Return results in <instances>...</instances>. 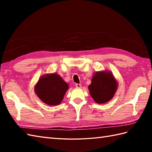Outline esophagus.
Listing matches in <instances>:
<instances>
[{"mask_svg":"<svg viewBox=\"0 0 152 152\" xmlns=\"http://www.w3.org/2000/svg\"><path fill=\"white\" fill-rule=\"evenodd\" d=\"M75 86H76V88H82L81 84H79V83H76Z\"/></svg>","mask_w":152,"mask_h":152,"instance_id":"1","label":"esophagus"}]
</instances>
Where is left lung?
<instances>
[{
	"label": "left lung",
	"mask_w": 152,
	"mask_h": 152,
	"mask_svg": "<svg viewBox=\"0 0 152 152\" xmlns=\"http://www.w3.org/2000/svg\"><path fill=\"white\" fill-rule=\"evenodd\" d=\"M118 88V82L110 71L101 70L93 76L88 89L96 103L103 104L113 98Z\"/></svg>",
	"instance_id": "obj_1"
}]
</instances>
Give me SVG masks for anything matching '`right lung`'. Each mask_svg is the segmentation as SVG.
I'll use <instances>...</instances> for the list:
<instances>
[{
    "instance_id": "right-lung-1",
    "label": "right lung",
    "mask_w": 152,
    "mask_h": 152,
    "mask_svg": "<svg viewBox=\"0 0 152 152\" xmlns=\"http://www.w3.org/2000/svg\"><path fill=\"white\" fill-rule=\"evenodd\" d=\"M69 84L57 73L42 76L34 86V92L42 101L50 106L61 104Z\"/></svg>"
}]
</instances>
